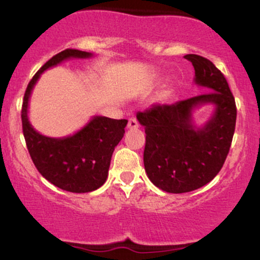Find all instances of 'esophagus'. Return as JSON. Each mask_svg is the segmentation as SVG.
Wrapping results in <instances>:
<instances>
[{"instance_id":"esophagus-1","label":"esophagus","mask_w":260,"mask_h":260,"mask_svg":"<svg viewBox=\"0 0 260 260\" xmlns=\"http://www.w3.org/2000/svg\"><path fill=\"white\" fill-rule=\"evenodd\" d=\"M127 127L129 128V129H137V128L139 127L138 121H137L136 118H134V117H131L129 120H128V124H127Z\"/></svg>"}]
</instances>
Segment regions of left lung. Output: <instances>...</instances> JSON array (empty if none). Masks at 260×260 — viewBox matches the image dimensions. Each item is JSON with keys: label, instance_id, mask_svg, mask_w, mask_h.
I'll return each mask as SVG.
<instances>
[{"label": "left lung", "instance_id": "8db88e82", "mask_svg": "<svg viewBox=\"0 0 260 260\" xmlns=\"http://www.w3.org/2000/svg\"><path fill=\"white\" fill-rule=\"evenodd\" d=\"M196 71L197 84L213 91L175 104H156L137 113L145 129L143 160L147 175L160 189L186 193L209 183L219 174L234 138L235 98L225 76L208 58L186 55ZM217 105L214 117L203 130L196 131L190 121L191 110L198 103Z\"/></svg>", "mask_w": 260, "mask_h": 260}]
</instances>
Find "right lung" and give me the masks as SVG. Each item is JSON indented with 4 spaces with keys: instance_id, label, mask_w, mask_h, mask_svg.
<instances>
[{
    "instance_id": "right-lung-1",
    "label": "right lung",
    "mask_w": 260,
    "mask_h": 260,
    "mask_svg": "<svg viewBox=\"0 0 260 260\" xmlns=\"http://www.w3.org/2000/svg\"><path fill=\"white\" fill-rule=\"evenodd\" d=\"M90 56L72 49L52 56L29 82L22 105L23 134L35 168L53 186L73 193L91 192L105 183L112 153L123 137L128 121L94 117L74 136L55 139L41 136L31 127L26 109L32 86L45 70L63 59Z\"/></svg>"
}]
</instances>
